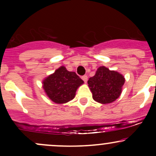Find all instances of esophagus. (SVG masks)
<instances>
[{
    "label": "esophagus",
    "mask_w": 156,
    "mask_h": 156,
    "mask_svg": "<svg viewBox=\"0 0 156 156\" xmlns=\"http://www.w3.org/2000/svg\"><path fill=\"white\" fill-rule=\"evenodd\" d=\"M81 78H82V80L85 82V83H87V80H88V77H87V76H83L81 77Z\"/></svg>",
    "instance_id": "obj_1"
}]
</instances>
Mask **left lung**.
<instances>
[{
    "instance_id": "obj_1",
    "label": "left lung",
    "mask_w": 156,
    "mask_h": 156,
    "mask_svg": "<svg viewBox=\"0 0 156 156\" xmlns=\"http://www.w3.org/2000/svg\"><path fill=\"white\" fill-rule=\"evenodd\" d=\"M124 83L122 75L103 66L98 68L95 75L88 80L93 99L103 104L116 101L120 95Z\"/></svg>"
}]
</instances>
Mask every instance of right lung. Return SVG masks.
<instances>
[{
	"mask_svg": "<svg viewBox=\"0 0 156 156\" xmlns=\"http://www.w3.org/2000/svg\"><path fill=\"white\" fill-rule=\"evenodd\" d=\"M83 80L75 72H69L62 66L43 80V88L48 98L54 103H65L75 98Z\"/></svg>",
	"mask_w": 156,
	"mask_h": 156,
	"instance_id": "add662e5",
	"label": "right lung"
}]
</instances>
